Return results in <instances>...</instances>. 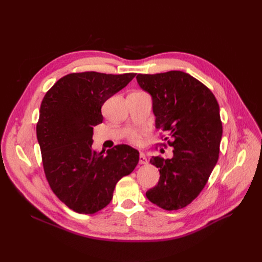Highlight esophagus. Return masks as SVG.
I'll return each mask as SVG.
<instances>
[{
  "instance_id": "obj_1",
  "label": "esophagus",
  "mask_w": 262,
  "mask_h": 262,
  "mask_svg": "<svg viewBox=\"0 0 262 262\" xmlns=\"http://www.w3.org/2000/svg\"><path fill=\"white\" fill-rule=\"evenodd\" d=\"M139 163H140L141 165H147V164H148V161H147L145 155L142 154V152L140 154V157H139Z\"/></svg>"
}]
</instances>
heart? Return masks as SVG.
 <instances>
[{
	"instance_id": "1",
	"label": "heart",
	"mask_w": 262,
	"mask_h": 262,
	"mask_svg": "<svg viewBox=\"0 0 262 262\" xmlns=\"http://www.w3.org/2000/svg\"><path fill=\"white\" fill-rule=\"evenodd\" d=\"M126 139L129 143L134 144V145H140L142 143V134L136 130H132L127 134Z\"/></svg>"
}]
</instances>
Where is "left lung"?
<instances>
[{"instance_id": "obj_1", "label": "left lung", "mask_w": 262, "mask_h": 262, "mask_svg": "<svg viewBox=\"0 0 262 262\" xmlns=\"http://www.w3.org/2000/svg\"><path fill=\"white\" fill-rule=\"evenodd\" d=\"M137 81L151 94L157 128L173 147L171 159H150L160 180L146 197L163 209H181L198 197L217 162L223 134L219 103L204 84L183 71L139 73Z\"/></svg>"}]
</instances>
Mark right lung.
Wrapping results in <instances>:
<instances>
[{
    "label": "right lung",
    "instance_id": "obj_1",
    "mask_svg": "<svg viewBox=\"0 0 262 262\" xmlns=\"http://www.w3.org/2000/svg\"><path fill=\"white\" fill-rule=\"evenodd\" d=\"M134 72H72L46 93L36 125L47 180L55 195L73 211L92 214L113 198L116 183L139 163L128 145L95 152L93 127L102 122L101 106L124 88Z\"/></svg>",
    "mask_w": 262,
    "mask_h": 262
}]
</instances>
